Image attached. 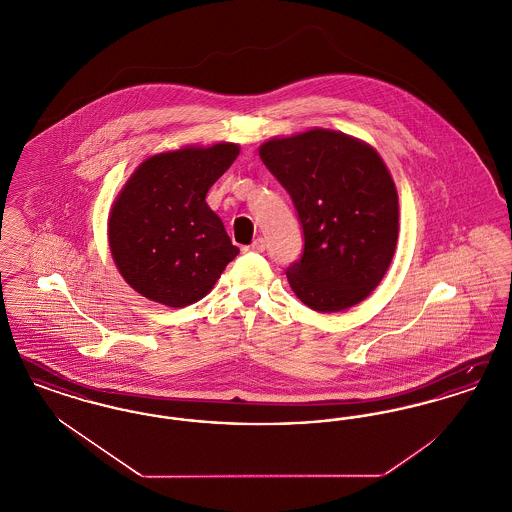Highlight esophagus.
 Listing matches in <instances>:
<instances>
[{
  "label": "esophagus",
  "mask_w": 512,
  "mask_h": 512,
  "mask_svg": "<svg viewBox=\"0 0 512 512\" xmlns=\"http://www.w3.org/2000/svg\"><path fill=\"white\" fill-rule=\"evenodd\" d=\"M242 251H244V253H261V251H265V240H263V238H257L253 244L245 245Z\"/></svg>",
  "instance_id": "34e87169"
}]
</instances>
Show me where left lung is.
I'll return each mask as SVG.
<instances>
[{
	"instance_id": "1",
	"label": "left lung",
	"mask_w": 512,
	"mask_h": 512,
	"mask_svg": "<svg viewBox=\"0 0 512 512\" xmlns=\"http://www.w3.org/2000/svg\"><path fill=\"white\" fill-rule=\"evenodd\" d=\"M259 157L292 195L303 257L286 270L313 311L338 313L366 299L388 272L399 236V197L380 153L328 128L270 138Z\"/></svg>"
}]
</instances>
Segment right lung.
<instances>
[{
    "label": "right lung",
    "instance_id": "right-lung-1",
    "mask_svg": "<svg viewBox=\"0 0 512 512\" xmlns=\"http://www.w3.org/2000/svg\"><path fill=\"white\" fill-rule=\"evenodd\" d=\"M240 155V146H184L155 153L117 195L107 238L113 261L134 292L167 307H188L213 290L240 253L205 201Z\"/></svg>",
    "mask_w": 512,
    "mask_h": 512
}]
</instances>
